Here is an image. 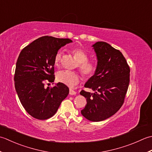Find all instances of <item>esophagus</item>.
I'll use <instances>...</instances> for the list:
<instances>
[{
    "label": "esophagus",
    "mask_w": 152,
    "mask_h": 152,
    "mask_svg": "<svg viewBox=\"0 0 152 152\" xmlns=\"http://www.w3.org/2000/svg\"><path fill=\"white\" fill-rule=\"evenodd\" d=\"M69 94L70 95H75L76 94V92L75 91H73V89H69Z\"/></svg>",
    "instance_id": "esophagus-1"
}]
</instances>
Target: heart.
I'll use <instances>...</instances> for the list:
<instances>
[{
	"instance_id": "heart-1",
	"label": "heart",
	"mask_w": 152,
	"mask_h": 152,
	"mask_svg": "<svg viewBox=\"0 0 152 152\" xmlns=\"http://www.w3.org/2000/svg\"><path fill=\"white\" fill-rule=\"evenodd\" d=\"M72 52L75 60L78 63V67L83 75L86 78H89L94 75L96 70V64L91 61H88V56L86 52L80 48H73ZM61 52H58L55 55L54 64L58 66L61 60ZM56 79L59 82L69 86H73L79 82L80 76L77 73L67 70L60 71L56 74Z\"/></svg>"
}]
</instances>
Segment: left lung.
Listing matches in <instances>:
<instances>
[{"mask_svg":"<svg viewBox=\"0 0 152 152\" xmlns=\"http://www.w3.org/2000/svg\"><path fill=\"white\" fill-rule=\"evenodd\" d=\"M92 46L97 57L96 70L85 87L94 92L80 91L87 102L81 114L98 122L113 115L122 106L129 85L130 68L121 52L108 43L98 41Z\"/></svg>","mask_w":152,"mask_h":152,"instance_id":"obj_1","label":"left lung"}]
</instances>
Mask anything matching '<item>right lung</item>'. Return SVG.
I'll list each match as a JSON object with an SVG mask.
<instances>
[{"instance_id":"1","label":"right lung","mask_w":152,"mask_h":152,"mask_svg":"<svg viewBox=\"0 0 152 152\" xmlns=\"http://www.w3.org/2000/svg\"><path fill=\"white\" fill-rule=\"evenodd\" d=\"M72 42L69 39L44 36L21 51L14 75L15 91L21 104L30 115L37 119L53 116L68 94L61 83L46 88V81H54V57L61 47Z\"/></svg>"}]
</instances>
